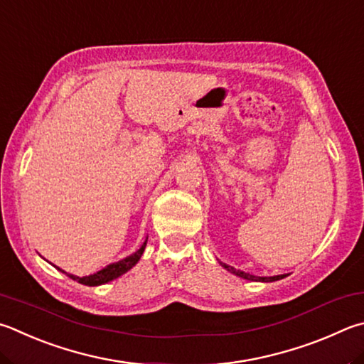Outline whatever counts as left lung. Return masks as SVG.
I'll return each instance as SVG.
<instances>
[{
	"mask_svg": "<svg viewBox=\"0 0 364 364\" xmlns=\"http://www.w3.org/2000/svg\"><path fill=\"white\" fill-rule=\"evenodd\" d=\"M221 266H223L224 269H226V270H229L230 274L240 277V279L251 280V282H275V280L285 279V277H287L285 274H283V275H274V277H256V275H251V274L243 272V270H237V269H234L232 266H228V264H224V262H221Z\"/></svg>",
	"mask_w": 364,
	"mask_h": 364,
	"instance_id": "obj_1",
	"label": "left lung"
}]
</instances>
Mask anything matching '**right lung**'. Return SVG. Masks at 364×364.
<instances>
[{
	"instance_id": "1",
	"label": "right lung",
	"mask_w": 364,
	"mask_h": 364,
	"mask_svg": "<svg viewBox=\"0 0 364 364\" xmlns=\"http://www.w3.org/2000/svg\"><path fill=\"white\" fill-rule=\"evenodd\" d=\"M146 242L144 240L143 245L140 247V250H136L134 255H130L127 257H124V259L117 261V262H113L109 264V266H107L102 270H98L97 274L94 275H89V277H76V275H71V274H67L70 279L76 280L77 283H82V285H87V287H98V285H103V283H108L111 280L117 279V277H121L122 274L127 272V270H130L132 267L135 266V264L140 261V257L143 255L144 251V247H146Z\"/></svg>"
}]
</instances>
